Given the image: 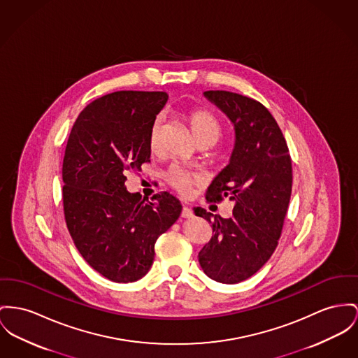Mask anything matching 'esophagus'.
<instances>
[{
	"instance_id": "obj_1",
	"label": "esophagus",
	"mask_w": 358,
	"mask_h": 358,
	"mask_svg": "<svg viewBox=\"0 0 358 358\" xmlns=\"http://www.w3.org/2000/svg\"><path fill=\"white\" fill-rule=\"evenodd\" d=\"M182 217H183V218H190V217H192V210H191L190 208L183 206V209H182Z\"/></svg>"
}]
</instances>
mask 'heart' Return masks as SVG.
Wrapping results in <instances>:
<instances>
[{"mask_svg":"<svg viewBox=\"0 0 358 358\" xmlns=\"http://www.w3.org/2000/svg\"><path fill=\"white\" fill-rule=\"evenodd\" d=\"M185 123L189 126L191 134L196 143H212L215 145L221 137V126L215 117L205 110H194L183 115ZM162 130V122H153L149 131V149L155 152L159 145V137ZM168 185L180 192L182 195H189L192 187L199 182V176L191 171L179 166H171L164 175Z\"/></svg>","mask_w":358,"mask_h":358,"instance_id":"heart-1","label":"heart"}]
</instances>
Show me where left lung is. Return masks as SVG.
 Segmentation results:
<instances>
[{"mask_svg":"<svg viewBox=\"0 0 358 358\" xmlns=\"http://www.w3.org/2000/svg\"><path fill=\"white\" fill-rule=\"evenodd\" d=\"M203 96L235 129L229 164L215 176L206 199L228 196L235 206L229 218L194 208L215 232L198 261L212 280L238 284L254 275L278 244L292 192V160L280 126L259 101L228 91Z\"/></svg>","mask_w":358,"mask_h":358,"instance_id":"obj_1","label":"left lung"}]
</instances>
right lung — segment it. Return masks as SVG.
<instances>
[{"label":"right lung","instance_id":"add662e5","mask_svg":"<svg viewBox=\"0 0 358 358\" xmlns=\"http://www.w3.org/2000/svg\"><path fill=\"white\" fill-rule=\"evenodd\" d=\"M166 92L120 91L88 104L65 149L64 213L88 264L114 282L149 271L155 243L179 218L182 205L167 191L152 201L126 190V172L150 162L149 131L167 103Z\"/></svg>","mask_w":358,"mask_h":358}]
</instances>
